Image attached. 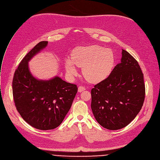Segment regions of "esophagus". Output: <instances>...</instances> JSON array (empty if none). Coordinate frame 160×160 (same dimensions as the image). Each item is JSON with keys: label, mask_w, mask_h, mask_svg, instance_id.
Returning a JSON list of instances; mask_svg holds the SVG:
<instances>
[{"label": "esophagus", "mask_w": 160, "mask_h": 160, "mask_svg": "<svg viewBox=\"0 0 160 160\" xmlns=\"http://www.w3.org/2000/svg\"><path fill=\"white\" fill-rule=\"evenodd\" d=\"M84 90H86V88L84 86H79V88H78V91L79 92H82V91H83Z\"/></svg>", "instance_id": "34e87169"}]
</instances>
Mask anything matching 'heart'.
<instances>
[{
  "instance_id": "heart-1",
  "label": "heart",
  "mask_w": 160,
  "mask_h": 160,
  "mask_svg": "<svg viewBox=\"0 0 160 160\" xmlns=\"http://www.w3.org/2000/svg\"><path fill=\"white\" fill-rule=\"evenodd\" d=\"M114 61V54L111 49L92 45L75 50L72 53V58L66 59L65 67L70 78L77 75V66L82 68V74L88 81L97 82L110 74Z\"/></svg>"
}]
</instances>
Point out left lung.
<instances>
[{"mask_svg": "<svg viewBox=\"0 0 160 160\" xmlns=\"http://www.w3.org/2000/svg\"><path fill=\"white\" fill-rule=\"evenodd\" d=\"M144 98V76L139 63L122 49L120 63L91 89V107L99 124L109 130H118L135 118Z\"/></svg>", "mask_w": 160, "mask_h": 160, "instance_id": "left-lung-1", "label": "left lung"}]
</instances>
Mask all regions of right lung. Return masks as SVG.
Masks as SVG:
<instances>
[{
    "label": "right lung",
    "instance_id": "obj_1",
    "mask_svg": "<svg viewBox=\"0 0 160 160\" xmlns=\"http://www.w3.org/2000/svg\"><path fill=\"white\" fill-rule=\"evenodd\" d=\"M47 45L48 42H41L26 55L12 81L17 110L28 124L43 131L55 129L61 124L78 92L76 84L67 82L58 76L40 80L30 72L29 61Z\"/></svg>",
    "mask_w": 160,
    "mask_h": 160
}]
</instances>
